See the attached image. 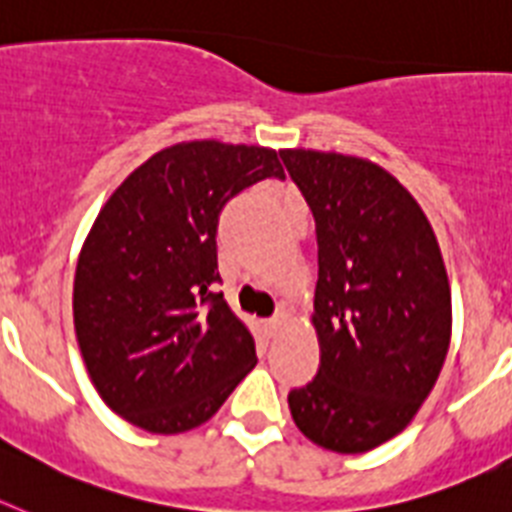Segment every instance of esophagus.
<instances>
[{"label": "esophagus", "instance_id": "esophagus-1", "mask_svg": "<svg viewBox=\"0 0 512 512\" xmlns=\"http://www.w3.org/2000/svg\"><path fill=\"white\" fill-rule=\"evenodd\" d=\"M286 324H288V314L286 311H281V314H275L270 322H265V332H268L270 337H278L283 330H286Z\"/></svg>", "mask_w": 512, "mask_h": 512}]
</instances>
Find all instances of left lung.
I'll return each mask as SVG.
<instances>
[{
	"label": "left lung",
	"mask_w": 512,
	"mask_h": 512,
	"mask_svg": "<svg viewBox=\"0 0 512 512\" xmlns=\"http://www.w3.org/2000/svg\"><path fill=\"white\" fill-rule=\"evenodd\" d=\"M281 159L319 244V371L288 407L311 443L366 453L415 420L441 376L453 322L441 247L420 203L381 164L317 149H281Z\"/></svg>",
	"instance_id": "left-lung-1"
}]
</instances>
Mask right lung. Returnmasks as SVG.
<instances>
[{
    "instance_id": "add662e5",
    "label": "right lung",
    "mask_w": 512,
    "mask_h": 512,
    "mask_svg": "<svg viewBox=\"0 0 512 512\" xmlns=\"http://www.w3.org/2000/svg\"><path fill=\"white\" fill-rule=\"evenodd\" d=\"M265 177H286L268 146L180 141L97 213L74 273V332L102 402L136 428H198L255 368V337L211 286L221 211Z\"/></svg>"
}]
</instances>
